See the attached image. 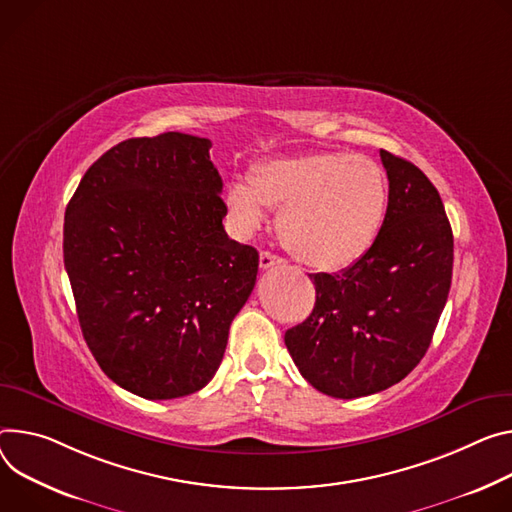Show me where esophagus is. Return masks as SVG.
I'll return each instance as SVG.
<instances>
[{
    "label": "esophagus",
    "mask_w": 512,
    "mask_h": 512,
    "mask_svg": "<svg viewBox=\"0 0 512 512\" xmlns=\"http://www.w3.org/2000/svg\"><path fill=\"white\" fill-rule=\"evenodd\" d=\"M284 259L280 257V255H275V253H271V251H261V255H259V265H261V269H269V267H273V265H280Z\"/></svg>",
    "instance_id": "obj_1"
}]
</instances>
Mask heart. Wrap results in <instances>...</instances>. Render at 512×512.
I'll list each match as a JSON object with an SVG mask.
<instances>
[{"label":"heart","mask_w":512,"mask_h":512,"mask_svg":"<svg viewBox=\"0 0 512 512\" xmlns=\"http://www.w3.org/2000/svg\"><path fill=\"white\" fill-rule=\"evenodd\" d=\"M226 210L243 232L265 222V206L280 208L277 230L286 249L318 269L359 261L386 222V171L365 155L312 151L257 165L249 183H230Z\"/></svg>","instance_id":"1"}]
</instances>
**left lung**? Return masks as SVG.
Masks as SVG:
<instances>
[{
	"instance_id": "obj_1",
	"label": "left lung",
	"mask_w": 512,
	"mask_h": 512,
	"mask_svg": "<svg viewBox=\"0 0 512 512\" xmlns=\"http://www.w3.org/2000/svg\"><path fill=\"white\" fill-rule=\"evenodd\" d=\"M390 181L384 228L341 273H312L310 316L286 331L304 380L333 398L382 392L418 365L445 308L453 271V232L429 177L380 151Z\"/></svg>"
}]
</instances>
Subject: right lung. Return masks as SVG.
<instances>
[{
  "mask_svg": "<svg viewBox=\"0 0 512 512\" xmlns=\"http://www.w3.org/2000/svg\"><path fill=\"white\" fill-rule=\"evenodd\" d=\"M208 138H128L79 181L63 255L83 339L104 374L149 400L202 390L230 322L249 300L259 253L228 239Z\"/></svg>",
  "mask_w": 512,
  "mask_h": 512,
  "instance_id": "right-lung-1",
  "label": "right lung"
}]
</instances>
